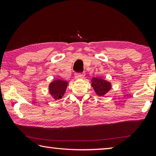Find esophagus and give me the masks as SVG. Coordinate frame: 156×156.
Returning a JSON list of instances; mask_svg holds the SVG:
<instances>
[{"mask_svg": "<svg viewBox=\"0 0 156 156\" xmlns=\"http://www.w3.org/2000/svg\"><path fill=\"white\" fill-rule=\"evenodd\" d=\"M84 74L83 73H75V78L76 79H80V78H83L84 77Z\"/></svg>", "mask_w": 156, "mask_h": 156, "instance_id": "obj_1", "label": "esophagus"}]
</instances>
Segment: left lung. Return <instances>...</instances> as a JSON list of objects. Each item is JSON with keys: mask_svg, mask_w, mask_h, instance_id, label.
<instances>
[{"mask_svg": "<svg viewBox=\"0 0 156 156\" xmlns=\"http://www.w3.org/2000/svg\"><path fill=\"white\" fill-rule=\"evenodd\" d=\"M92 87H93L95 92L99 96H102L109 91L112 86L111 83L105 80L100 78H92Z\"/></svg>", "mask_w": 156, "mask_h": 156, "instance_id": "8db88e82", "label": "left lung"}]
</instances>
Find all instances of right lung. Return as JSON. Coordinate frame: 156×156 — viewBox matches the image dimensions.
Returning a JSON list of instances; mask_svg holds the SVG:
<instances>
[{"label":"right lung","mask_w":156,"mask_h":156,"mask_svg":"<svg viewBox=\"0 0 156 156\" xmlns=\"http://www.w3.org/2000/svg\"><path fill=\"white\" fill-rule=\"evenodd\" d=\"M67 87V83L65 80H56L49 84V92L56 100L60 99L64 95Z\"/></svg>","instance_id":"add662e5"}]
</instances>
